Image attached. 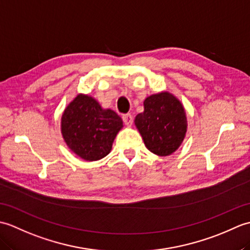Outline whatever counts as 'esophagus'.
Returning a JSON list of instances; mask_svg holds the SVG:
<instances>
[{
  "label": "esophagus",
  "instance_id": "esophagus-1",
  "mask_svg": "<svg viewBox=\"0 0 250 250\" xmlns=\"http://www.w3.org/2000/svg\"><path fill=\"white\" fill-rule=\"evenodd\" d=\"M122 120H124L125 125L131 126L132 124H133V116H132L131 114H125L122 116Z\"/></svg>",
  "mask_w": 250,
  "mask_h": 250
}]
</instances>
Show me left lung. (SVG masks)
I'll list each match as a JSON object with an SVG mask.
<instances>
[{
  "label": "left lung",
  "instance_id": "left-lung-1",
  "mask_svg": "<svg viewBox=\"0 0 250 250\" xmlns=\"http://www.w3.org/2000/svg\"><path fill=\"white\" fill-rule=\"evenodd\" d=\"M134 122L148 150L161 157L176 150L187 132L184 106L168 92L146 98L144 111L135 117Z\"/></svg>",
  "mask_w": 250,
  "mask_h": 250
}]
</instances>
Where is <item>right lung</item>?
Returning a JSON list of instances; mask_svg holds the SVG:
<instances>
[{
  "mask_svg": "<svg viewBox=\"0 0 250 250\" xmlns=\"http://www.w3.org/2000/svg\"><path fill=\"white\" fill-rule=\"evenodd\" d=\"M122 119L111 109H103L97 100L78 94L68 104L61 119V132L68 148L86 161L106 157Z\"/></svg>",
  "mask_w": 250,
  "mask_h": 250,
  "instance_id": "add662e5",
  "label": "right lung"
}]
</instances>
